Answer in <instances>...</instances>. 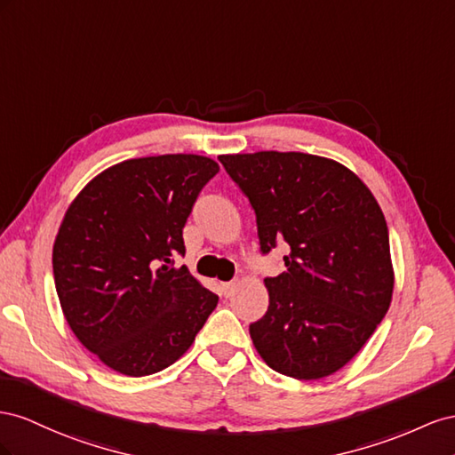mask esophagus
Wrapping results in <instances>:
<instances>
[{
  "instance_id": "obj_1",
  "label": "esophagus",
  "mask_w": 455,
  "mask_h": 455,
  "mask_svg": "<svg viewBox=\"0 0 455 455\" xmlns=\"http://www.w3.org/2000/svg\"><path fill=\"white\" fill-rule=\"evenodd\" d=\"M235 288H236V282H223L220 283V295L230 297L232 291H235Z\"/></svg>"
}]
</instances>
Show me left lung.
<instances>
[{
    "label": "left lung",
    "mask_w": 455,
    "mask_h": 455,
    "mask_svg": "<svg viewBox=\"0 0 455 455\" xmlns=\"http://www.w3.org/2000/svg\"><path fill=\"white\" fill-rule=\"evenodd\" d=\"M250 200L261 253L290 245L265 278L268 308L250 323L257 353L288 378L320 379L364 347L393 299L387 220L345 165L303 152L219 156Z\"/></svg>",
    "instance_id": "obj_1"
}]
</instances>
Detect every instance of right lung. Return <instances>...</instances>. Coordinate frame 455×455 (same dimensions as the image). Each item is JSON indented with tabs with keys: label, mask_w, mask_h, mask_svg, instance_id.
<instances>
[{
	"label": "right lung",
	"mask_w": 455,
	"mask_h": 455,
	"mask_svg": "<svg viewBox=\"0 0 455 455\" xmlns=\"http://www.w3.org/2000/svg\"><path fill=\"white\" fill-rule=\"evenodd\" d=\"M212 158L164 154L125 160L77 194L53 245V276L70 330L129 378L172 366L194 343L219 297L175 255Z\"/></svg>",
	"instance_id": "add662e5"
}]
</instances>
